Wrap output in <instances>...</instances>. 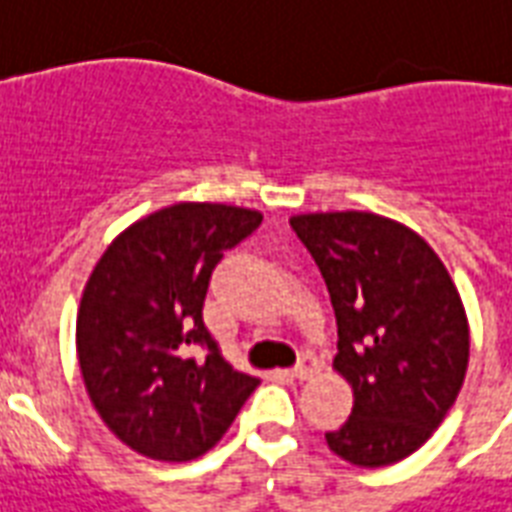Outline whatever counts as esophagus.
<instances>
[{
    "instance_id": "34e87169",
    "label": "esophagus",
    "mask_w": 512,
    "mask_h": 512,
    "mask_svg": "<svg viewBox=\"0 0 512 512\" xmlns=\"http://www.w3.org/2000/svg\"><path fill=\"white\" fill-rule=\"evenodd\" d=\"M315 373H318V360H315V357H305V360H302L297 368H292V371L286 373V376L297 378V381H307V378H313Z\"/></svg>"
}]
</instances>
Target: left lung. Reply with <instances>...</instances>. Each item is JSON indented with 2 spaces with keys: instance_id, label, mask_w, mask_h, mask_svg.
I'll return each mask as SVG.
<instances>
[{
  "instance_id": "1",
  "label": "left lung",
  "mask_w": 512,
  "mask_h": 512,
  "mask_svg": "<svg viewBox=\"0 0 512 512\" xmlns=\"http://www.w3.org/2000/svg\"><path fill=\"white\" fill-rule=\"evenodd\" d=\"M334 305V368L355 394L331 452L381 468L429 442L458 400L468 368V318L450 273L421 236L373 213L294 215Z\"/></svg>"
}]
</instances>
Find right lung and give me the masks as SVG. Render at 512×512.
<instances>
[{
  "mask_svg": "<svg viewBox=\"0 0 512 512\" xmlns=\"http://www.w3.org/2000/svg\"><path fill=\"white\" fill-rule=\"evenodd\" d=\"M260 223L247 207L178 202L128 226L91 270L76 321L83 384L144 458L213 450L260 384L223 360L202 321L215 265Z\"/></svg>",
  "mask_w": 512,
  "mask_h": 512,
  "instance_id": "add662e5",
  "label": "right lung"
}]
</instances>
